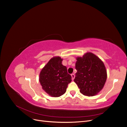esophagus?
Instances as JSON below:
<instances>
[{
	"mask_svg": "<svg viewBox=\"0 0 127 127\" xmlns=\"http://www.w3.org/2000/svg\"><path fill=\"white\" fill-rule=\"evenodd\" d=\"M71 78H72V80H74V79L75 78V75L74 74H72L71 75Z\"/></svg>",
	"mask_w": 127,
	"mask_h": 127,
	"instance_id": "esophagus-1",
	"label": "esophagus"
}]
</instances>
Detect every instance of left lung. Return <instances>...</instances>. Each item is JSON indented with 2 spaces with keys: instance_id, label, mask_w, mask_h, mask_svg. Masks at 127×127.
Listing matches in <instances>:
<instances>
[{
  "instance_id": "obj_1",
  "label": "left lung",
  "mask_w": 127,
  "mask_h": 127,
  "mask_svg": "<svg viewBox=\"0 0 127 127\" xmlns=\"http://www.w3.org/2000/svg\"><path fill=\"white\" fill-rule=\"evenodd\" d=\"M77 70L74 81L80 92L87 96H93L100 92L107 78L106 68L103 61L92 52L76 58Z\"/></svg>"
}]
</instances>
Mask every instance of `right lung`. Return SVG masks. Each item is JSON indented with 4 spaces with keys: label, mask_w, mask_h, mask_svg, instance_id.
Segmentation results:
<instances>
[{
    "label": "right lung",
    "mask_w": 127,
    "mask_h": 127,
    "mask_svg": "<svg viewBox=\"0 0 127 127\" xmlns=\"http://www.w3.org/2000/svg\"><path fill=\"white\" fill-rule=\"evenodd\" d=\"M60 57H54L42 68L39 76L42 88L52 97H59L66 92L71 76L67 72V69L62 64Z\"/></svg>",
    "instance_id": "right-lung-1"
}]
</instances>
